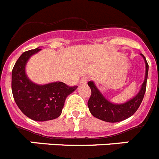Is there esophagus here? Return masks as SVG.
<instances>
[{
	"label": "esophagus",
	"instance_id": "1",
	"mask_svg": "<svg viewBox=\"0 0 159 159\" xmlns=\"http://www.w3.org/2000/svg\"><path fill=\"white\" fill-rule=\"evenodd\" d=\"M88 76H84L81 78V80H80V84H87V83H88Z\"/></svg>",
	"mask_w": 159,
	"mask_h": 159
}]
</instances>
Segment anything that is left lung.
<instances>
[{"label": "left lung", "instance_id": "obj_1", "mask_svg": "<svg viewBox=\"0 0 159 159\" xmlns=\"http://www.w3.org/2000/svg\"><path fill=\"white\" fill-rule=\"evenodd\" d=\"M140 55L143 57L145 62V78L139 92H138L135 96L127 102L123 103H114L105 98L104 95L98 89L95 82L89 81L88 83V86L92 90V95L88 102V106L90 112L94 117L108 123H118L128 119L135 113L138 108L139 107L145 95L149 69L148 64L145 57L143 54Z\"/></svg>", "mask_w": 159, "mask_h": 159}]
</instances>
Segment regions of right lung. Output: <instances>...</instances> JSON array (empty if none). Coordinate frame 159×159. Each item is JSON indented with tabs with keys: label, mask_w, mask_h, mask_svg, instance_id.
Listing matches in <instances>:
<instances>
[{
	"label": "right lung",
	"mask_w": 159,
	"mask_h": 159,
	"mask_svg": "<svg viewBox=\"0 0 159 159\" xmlns=\"http://www.w3.org/2000/svg\"><path fill=\"white\" fill-rule=\"evenodd\" d=\"M41 49L25 52L19 57L12 71V92L16 105L25 116L38 122L58 118L62 113L65 99L78 86L68 87L64 83L37 84L28 77L25 67L30 57Z\"/></svg>",
	"instance_id": "add662e5"
}]
</instances>
